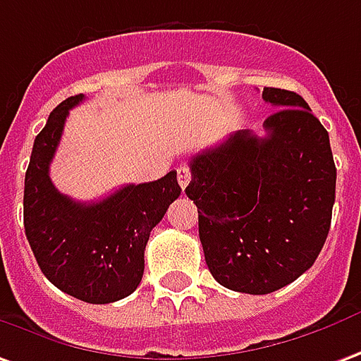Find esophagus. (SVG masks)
<instances>
[{
    "mask_svg": "<svg viewBox=\"0 0 361 361\" xmlns=\"http://www.w3.org/2000/svg\"><path fill=\"white\" fill-rule=\"evenodd\" d=\"M189 180H191V172H189L188 166H180L178 168V181H180V188L185 189L188 188Z\"/></svg>",
    "mask_w": 361,
    "mask_h": 361,
    "instance_id": "1",
    "label": "esophagus"
}]
</instances>
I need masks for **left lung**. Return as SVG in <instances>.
<instances>
[{
    "label": "left lung",
    "mask_w": 361,
    "mask_h": 361,
    "mask_svg": "<svg viewBox=\"0 0 361 361\" xmlns=\"http://www.w3.org/2000/svg\"><path fill=\"white\" fill-rule=\"evenodd\" d=\"M266 137L238 130L189 162L209 271L226 289L277 291L303 276L329 236L336 166L326 128L301 95L264 87Z\"/></svg>",
    "instance_id": "8db88e82"
}]
</instances>
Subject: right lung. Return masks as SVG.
Masks as SVG:
<instances>
[{"instance_id":"1","label":"right lung","mask_w":361,"mask_h":361,"mask_svg":"<svg viewBox=\"0 0 361 361\" xmlns=\"http://www.w3.org/2000/svg\"><path fill=\"white\" fill-rule=\"evenodd\" d=\"M74 95L50 113L35 145L27 173L23 221L40 271L52 286L80 301L105 305L130 295L145 274V248L170 203L180 197L178 173L150 183H128L97 203L62 195L50 181Z\"/></svg>"}]
</instances>
